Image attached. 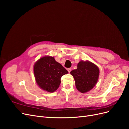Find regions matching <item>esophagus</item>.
<instances>
[{
    "label": "esophagus",
    "instance_id": "obj_1",
    "mask_svg": "<svg viewBox=\"0 0 129 129\" xmlns=\"http://www.w3.org/2000/svg\"><path fill=\"white\" fill-rule=\"evenodd\" d=\"M67 71H68V72L69 73H70V72H71L72 69H71V68H68V69H67Z\"/></svg>",
    "mask_w": 129,
    "mask_h": 129
}]
</instances>
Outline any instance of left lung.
<instances>
[{
	"instance_id": "obj_1",
	"label": "left lung",
	"mask_w": 129,
	"mask_h": 129,
	"mask_svg": "<svg viewBox=\"0 0 129 129\" xmlns=\"http://www.w3.org/2000/svg\"><path fill=\"white\" fill-rule=\"evenodd\" d=\"M99 73L98 67L88 61H81L77 68L71 72L77 89L82 93L88 92L93 88L98 81Z\"/></svg>"
}]
</instances>
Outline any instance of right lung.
Masks as SVG:
<instances>
[{"label":"right lung","mask_w":129,"mask_h":129,"mask_svg":"<svg viewBox=\"0 0 129 129\" xmlns=\"http://www.w3.org/2000/svg\"><path fill=\"white\" fill-rule=\"evenodd\" d=\"M68 73L54 57L46 56L40 58L34 65V74L37 83L40 88L53 92L61 83V77Z\"/></svg>","instance_id":"obj_1"}]
</instances>
